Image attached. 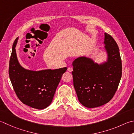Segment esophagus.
I'll return each mask as SVG.
<instances>
[{
	"label": "esophagus",
	"instance_id": "1",
	"mask_svg": "<svg viewBox=\"0 0 134 134\" xmlns=\"http://www.w3.org/2000/svg\"><path fill=\"white\" fill-rule=\"evenodd\" d=\"M72 70H73V69H72V67H69V68H68V71H69V72H72Z\"/></svg>",
	"mask_w": 134,
	"mask_h": 134
}]
</instances>
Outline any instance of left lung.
<instances>
[{
  "instance_id": "1",
  "label": "left lung",
  "mask_w": 134,
  "mask_h": 134,
  "mask_svg": "<svg viewBox=\"0 0 134 134\" xmlns=\"http://www.w3.org/2000/svg\"><path fill=\"white\" fill-rule=\"evenodd\" d=\"M104 43L107 62L95 63L91 59L81 57L72 63L74 86L80 103L88 108L106 104L117 91L122 75V62L116 42L104 33Z\"/></svg>"
}]
</instances>
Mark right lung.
<instances>
[{"instance_id": "right-lung-1", "label": "right lung", "mask_w": 134, "mask_h": 134, "mask_svg": "<svg viewBox=\"0 0 134 134\" xmlns=\"http://www.w3.org/2000/svg\"><path fill=\"white\" fill-rule=\"evenodd\" d=\"M13 43L10 56L9 74L18 98L24 104L36 109H43L50 105L56 88L67 67L56 70L34 71L24 69L20 65Z\"/></svg>"}]
</instances>
